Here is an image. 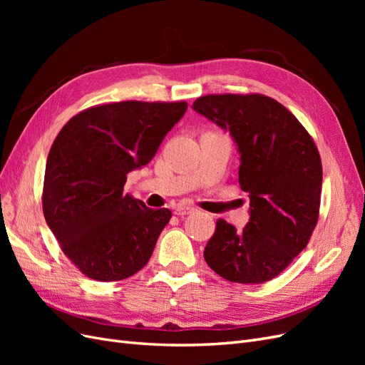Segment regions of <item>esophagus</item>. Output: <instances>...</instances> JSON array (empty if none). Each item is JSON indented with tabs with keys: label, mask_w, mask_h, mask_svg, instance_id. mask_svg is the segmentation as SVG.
I'll list each match as a JSON object with an SVG mask.
<instances>
[{
	"label": "esophagus",
	"mask_w": 365,
	"mask_h": 365,
	"mask_svg": "<svg viewBox=\"0 0 365 365\" xmlns=\"http://www.w3.org/2000/svg\"><path fill=\"white\" fill-rule=\"evenodd\" d=\"M195 212V208L190 207V205H185V204H180L175 207V215L176 216H187Z\"/></svg>",
	"instance_id": "34e87169"
}]
</instances>
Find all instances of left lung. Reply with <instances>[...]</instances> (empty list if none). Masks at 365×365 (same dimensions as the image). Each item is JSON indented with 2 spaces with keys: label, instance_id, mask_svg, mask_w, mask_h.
Listing matches in <instances>:
<instances>
[{
  "label": "left lung",
  "instance_id": "obj_1",
  "mask_svg": "<svg viewBox=\"0 0 365 365\" xmlns=\"http://www.w3.org/2000/svg\"><path fill=\"white\" fill-rule=\"evenodd\" d=\"M192 109L230 132L240 155L239 184L250 195L248 224L236 230L219 219L204 259L233 283L268 282L304 250L317 225L323 169L315 143L267 96L212 94Z\"/></svg>",
  "mask_w": 365,
  "mask_h": 365
}]
</instances>
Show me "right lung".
I'll list each match as a JSON object with an SVG mask.
<instances>
[{"label":"right lung","instance_id":"right-lung-1","mask_svg":"<svg viewBox=\"0 0 365 365\" xmlns=\"http://www.w3.org/2000/svg\"><path fill=\"white\" fill-rule=\"evenodd\" d=\"M187 111L185 102H118L74 115L54 140L42 208L62 251L86 277L118 282L149 262L169 208L125 193L128 173L146 165Z\"/></svg>","mask_w":365,"mask_h":365}]
</instances>
